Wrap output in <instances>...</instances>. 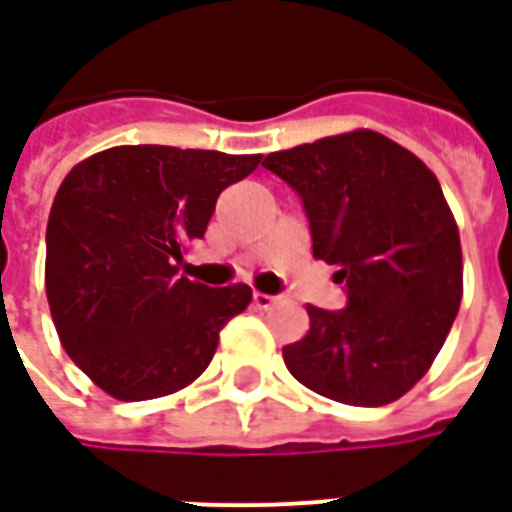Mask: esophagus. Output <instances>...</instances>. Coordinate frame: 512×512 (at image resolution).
Segmentation results:
<instances>
[{
    "instance_id": "obj_1",
    "label": "esophagus",
    "mask_w": 512,
    "mask_h": 512,
    "mask_svg": "<svg viewBox=\"0 0 512 512\" xmlns=\"http://www.w3.org/2000/svg\"><path fill=\"white\" fill-rule=\"evenodd\" d=\"M252 299H255V304H257V307H260V310H271V307H274V304H277V301H279V296H268V293H255Z\"/></svg>"
}]
</instances>
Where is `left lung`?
Masks as SVG:
<instances>
[{"label":"left lung","instance_id":"left-lung-1","mask_svg":"<svg viewBox=\"0 0 512 512\" xmlns=\"http://www.w3.org/2000/svg\"><path fill=\"white\" fill-rule=\"evenodd\" d=\"M299 194L312 255L337 266L343 310L307 307L310 332L282 348L296 381L348 406H384L428 373L458 315L461 238L436 175L376 131L271 153Z\"/></svg>","mask_w":512,"mask_h":512}]
</instances>
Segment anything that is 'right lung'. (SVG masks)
Returning a JSON list of instances; mask_svg holds the SVG:
<instances>
[{"label":"right lung","instance_id":"1","mask_svg":"<svg viewBox=\"0 0 512 512\" xmlns=\"http://www.w3.org/2000/svg\"><path fill=\"white\" fill-rule=\"evenodd\" d=\"M260 156L123 145L68 172L46 227V296L62 348L106 395H172L211 365L246 285L178 277L227 186Z\"/></svg>","mask_w":512,"mask_h":512}]
</instances>
